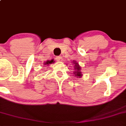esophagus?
Masks as SVG:
<instances>
[{
  "instance_id": "esophagus-1",
  "label": "esophagus",
  "mask_w": 126,
  "mask_h": 126,
  "mask_svg": "<svg viewBox=\"0 0 126 126\" xmlns=\"http://www.w3.org/2000/svg\"><path fill=\"white\" fill-rule=\"evenodd\" d=\"M62 57L61 56H58L56 58V60L57 62H62Z\"/></svg>"
}]
</instances>
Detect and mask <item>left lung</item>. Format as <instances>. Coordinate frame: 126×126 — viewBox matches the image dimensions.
<instances>
[{
	"instance_id": "left-lung-1",
	"label": "left lung",
	"mask_w": 126,
	"mask_h": 126,
	"mask_svg": "<svg viewBox=\"0 0 126 126\" xmlns=\"http://www.w3.org/2000/svg\"><path fill=\"white\" fill-rule=\"evenodd\" d=\"M74 64H75V68H74V69H75V71H74V72H75V73H74V74H75V76L77 77H80L82 76V74H81V72H80V68H81L80 67V66L78 64V63H74Z\"/></svg>"
}]
</instances>
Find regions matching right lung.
<instances>
[{
	"label": "right lung",
	"instance_id": "obj_1",
	"mask_svg": "<svg viewBox=\"0 0 126 126\" xmlns=\"http://www.w3.org/2000/svg\"><path fill=\"white\" fill-rule=\"evenodd\" d=\"M53 62H54V60H51V61H47V62H46V63H45L44 64H47L48 65L49 64H51V63H53Z\"/></svg>",
	"mask_w": 126,
	"mask_h": 126
}]
</instances>
